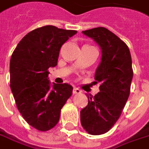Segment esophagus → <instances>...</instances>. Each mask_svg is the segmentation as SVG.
Segmentation results:
<instances>
[{"label": "esophagus", "instance_id": "34e87169", "mask_svg": "<svg viewBox=\"0 0 149 149\" xmlns=\"http://www.w3.org/2000/svg\"><path fill=\"white\" fill-rule=\"evenodd\" d=\"M81 93V91L79 90V88H73V93L74 94H78V93Z\"/></svg>", "mask_w": 149, "mask_h": 149}]
</instances>
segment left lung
Segmentation results:
<instances>
[{"label": "left lung", "instance_id": "1", "mask_svg": "<svg viewBox=\"0 0 149 149\" xmlns=\"http://www.w3.org/2000/svg\"><path fill=\"white\" fill-rule=\"evenodd\" d=\"M82 33L99 46L102 57L94 74L100 92L94 97L87 95L88 103L80 111V121L88 134L99 135L116 124L128 100L132 60L127 45L107 29L98 27Z\"/></svg>", "mask_w": 149, "mask_h": 149}]
</instances>
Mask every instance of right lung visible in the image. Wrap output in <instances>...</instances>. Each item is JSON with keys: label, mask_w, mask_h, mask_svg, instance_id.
Listing matches in <instances>:
<instances>
[{"label": "right lung", "mask_w": 149, "mask_h": 149, "mask_svg": "<svg viewBox=\"0 0 149 149\" xmlns=\"http://www.w3.org/2000/svg\"><path fill=\"white\" fill-rule=\"evenodd\" d=\"M76 33L75 30L43 26L25 35L12 54L10 88L17 108L40 131L58 123L61 110L72 94L70 84H52L47 70L57 65L61 46Z\"/></svg>", "instance_id": "add662e5"}]
</instances>
